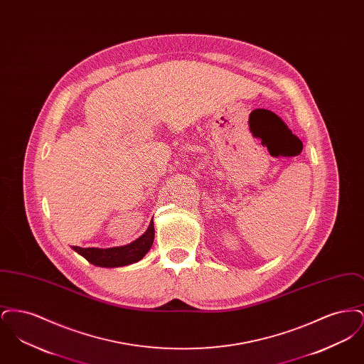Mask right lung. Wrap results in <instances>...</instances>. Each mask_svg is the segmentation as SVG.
Listing matches in <instances>:
<instances>
[{"mask_svg":"<svg viewBox=\"0 0 364 364\" xmlns=\"http://www.w3.org/2000/svg\"><path fill=\"white\" fill-rule=\"evenodd\" d=\"M154 242V223L151 221L146 233L128 245L113 248H82L73 245L72 248L85 257L90 263L101 267H119L135 263L141 259Z\"/></svg>","mask_w":364,"mask_h":364,"instance_id":"right-lung-1","label":"right lung"}]
</instances>
